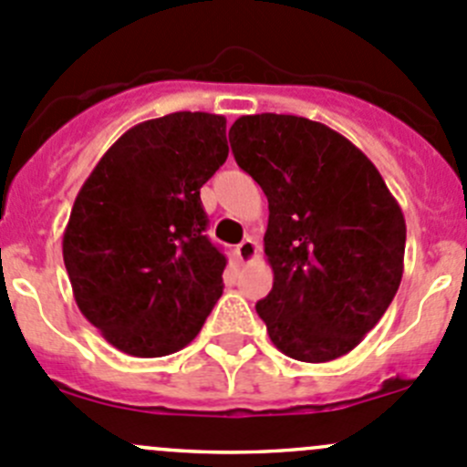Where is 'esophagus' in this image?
Segmentation results:
<instances>
[{
	"mask_svg": "<svg viewBox=\"0 0 467 467\" xmlns=\"http://www.w3.org/2000/svg\"><path fill=\"white\" fill-rule=\"evenodd\" d=\"M235 254H238L240 263H252L254 258H256V254H258L256 240H254V238H244L243 243H240L238 247H235Z\"/></svg>",
	"mask_w": 467,
	"mask_h": 467,
	"instance_id": "obj_1",
	"label": "esophagus"
}]
</instances>
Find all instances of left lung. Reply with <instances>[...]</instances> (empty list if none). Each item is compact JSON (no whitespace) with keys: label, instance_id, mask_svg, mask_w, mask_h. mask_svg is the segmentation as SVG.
Listing matches in <instances>:
<instances>
[{"label":"left lung","instance_id":"8db88e82","mask_svg":"<svg viewBox=\"0 0 467 467\" xmlns=\"http://www.w3.org/2000/svg\"><path fill=\"white\" fill-rule=\"evenodd\" d=\"M229 140L270 209L263 244L275 284L256 304L270 340L304 363L352 352L404 272V213L379 170L338 131L297 115H243Z\"/></svg>","mask_w":467,"mask_h":467}]
</instances>
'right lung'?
Here are the masks:
<instances>
[{
    "label": "right lung",
    "mask_w": 467,
    "mask_h": 467,
    "mask_svg": "<svg viewBox=\"0 0 467 467\" xmlns=\"http://www.w3.org/2000/svg\"><path fill=\"white\" fill-rule=\"evenodd\" d=\"M227 156L223 115L179 110L122 133L78 191L63 261L78 311L119 352H179L223 295L200 188Z\"/></svg>",
    "instance_id": "add662e5"
}]
</instances>
